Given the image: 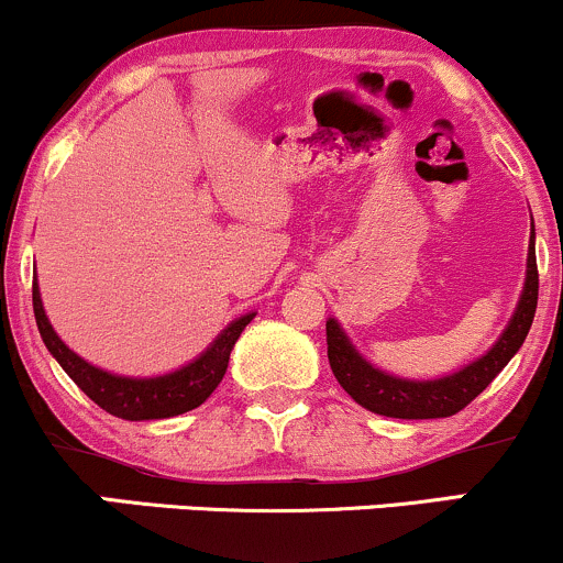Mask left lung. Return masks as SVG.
<instances>
[{
    "label": "left lung",
    "instance_id": "8db88e82",
    "mask_svg": "<svg viewBox=\"0 0 563 563\" xmlns=\"http://www.w3.org/2000/svg\"><path fill=\"white\" fill-rule=\"evenodd\" d=\"M538 260H534V224L532 243L527 256V280L521 299L516 303V312L495 341L487 354L461 367L457 373L434 380H410L389 376V373L373 367L357 349L352 346L339 320L325 322L328 335V363L335 380L344 386V391L365 410L378 412L386 418H405V421H423V418H448L461 412L468 402H474L479 394L493 384V378L510 363L521 344H525L529 328H532L534 309H538Z\"/></svg>",
    "mask_w": 563,
    "mask_h": 563
}]
</instances>
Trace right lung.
<instances>
[{
  "label": "right lung",
  "instance_id": "right-lung-1",
  "mask_svg": "<svg viewBox=\"0 0 563 563\" xmlns=\"http://www.w3.org/2000/svg\"><path fill=\"white\" fill-rule=\"evenodd\" d=\"M34 314L42 341L47 344L49 354L60 363L63 371L74 378V384L92 399L95 405H100L102 410L111 412L115 418H124V421H156V418H172L183 416L187 410H196L198 405H203L211 397V391L217 389L219 380L224 378L228 371L230 352L235 346L238 335L243 333V328L254 320L256 312L243 314V318L232 320L222 333L211 341V346L206 349L200 357L187 363L179 371L166 373V376L156 378H129V376H115V373L102 371V367L89 365L87 360H81L74 349H68L60 341V335L55 333V328L49 325L47 312L42 307V296H38V283L34 280Z\"/></svg>",
  "mask_w": 563,
  "mask_h": 563
}]
</instances>
